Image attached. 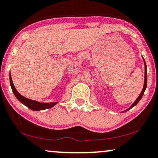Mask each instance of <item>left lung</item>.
I'll return each mask as SVG.
<instances>
[{"mask_svg":"<svg viewBox=\"0 0 158 158\" xmlns=\"http://www.w3.org/2000/svg\"><path fill=\"white\" fill-rule=\"evenodd\" d=\"M144 66H145V75H144V87H143V89H142V92H141V94H140V95L139 96V97L137 98V99L136 100V101L134 102V103L132 104L131 106H130V107L128 108V110H130V109H131L132 107H134V106H135V105H136L137 104H138V102L140 101L141 100V99H142V97H143V94H144V91H145V90H146V89H147V65H146V63H145V61H144ZM127 110H126V111H127Z\"/></svg>","mask_w":158,"mask_h":158,"instance_id":"obj_1","label":"left lung"}]
</instances>
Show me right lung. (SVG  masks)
I'll return each mask as SVG.
<instances>
[{
  "instance_id": "1",
  "label": "right lung",
  "mask_w": 158,
  "mask_h": 158,
  "mask_svg": "<svg viewBox=\"0 0 158 158\" xmlns=\"http://www.w3.org/2000/svg\"><path fill=\"white\" fill-rule=\"evenodd\" d=\"M10 84H11V87L12 91H13L15 97L17 98V99L22 103L24 105L27 106L28 108H30V110H34V111H39V110H43L46 109H49V108H52V106H54L55 104H56V102H51V103H42V102H38L34 100H31L27 99V98L23 97L20 94L19 92L16 91V89L14 87L13 82H12L11 76L10 74Z\"/></svg>"
}]
</instances>
